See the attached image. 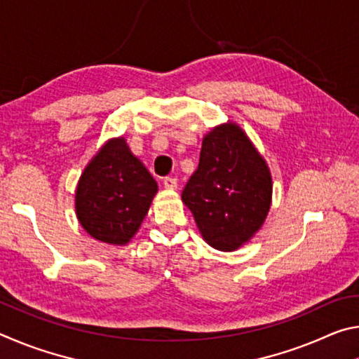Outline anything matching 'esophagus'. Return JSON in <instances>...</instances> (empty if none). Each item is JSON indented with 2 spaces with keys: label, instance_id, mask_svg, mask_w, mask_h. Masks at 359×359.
I'll list each match as a JSON object with an SVG mask.
<instances>
[{
  "label": "esophagus",
  "instance_id": "obj_1",
  "mask_svg": "<svg viewBox=\"0 0 359 359\" xmlns=\"http://www.w3.org/2000/svg\"><path fill=\"white\" fill-rule=\"evenodd\" d=\"M177 179H174V177H166L165 180H163V187L166 188V190H175V188H177Z\"/></svg>",
  "mask_w": 359,
  "mask_h": 359
}]
</instances>
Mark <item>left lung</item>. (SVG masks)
<instances>
[{
  "instance_id": "8db88e82",
  "label": "left lung",
  "mask_w": 359,
  "mask_h": 359,
  "mask_svg": "<svg viewBox=\"0 0 359 359\" xmlns=\"http://www.w3.org/2000/svg\"><path fill=\"white\" fill-rule=\"evenodd\" d=\"M182 201L203 239L217 250H238L263 226L272 203V175L238 123L228 120L203 137L199 165Z\"/></svg>"
}]
</instances>
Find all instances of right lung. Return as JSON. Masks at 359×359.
Segmentation results:
<instances>
[{"label": "right lung", "mask_w": 359, "mask_h": 359, "mask_svg": "<svg viewBox=\"0 0 359 359\" xmlns=\"http://www.w3.org/2000/svg\"><path fill=\"white\" fill-rule=\"evenodd\" d=\"M158 191L123 136L112 137L85 166L76 188V215L93 239L126 245L135 238Z\"/></svg>", "instance_id": "obj_1"}]
</instances>
